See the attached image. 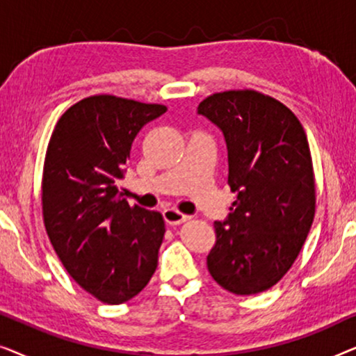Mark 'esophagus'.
<instances>
[{"label": "esophagus", "instance_id": "obj_1", "mask_svg": "<svg viewBox=\"0 0 356 356\" xmlns=\"http://www.w3.org/2000/svg\"><path fill=\"white\" fill-rule=\"evenodd\" d=\"M163 213V218H165V222L167 223H170V225H179V223H183V222H186V220H189V216H186V213H183V212H179V211H177V209H165V211L162 212Z\"/></svg>", "mask_w": 356, "mask_h": 356}]
</instances>
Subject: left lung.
I'll return each mask as SVG.
<instances>
[{"instance_id":"obj_1","label":"left lung","mask_w":356,"mask_h":356,"mask_svg":"<svg viewBox=\"0 0 356 356\" xmlns=\"http://www.w3.org/2000/svg\"><path fill=\"white\" fill-rule=\"evenodd\" d=\"M197 113L225 136L228 184L236 194L227 220L213 223L207 269L232 293H261L290 270L314 218L306 133L289 106L251 89L209 95Z\"/></svg>"}]
</instances>
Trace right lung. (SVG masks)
I'll list each match as a JSON object with an SVG mask.
<instances>
[{
	"instance_id": "add662e5",
	"label": "right lung",
	"mask_w": 356,
	"mask_h": 356,
	"mask_svg": "<svg viewBox=\"0 0 356 356\" xmlns=\"http://www.w3.org/2000/svg\"><path fill=\"white\" fill-rule=\"evenodd\" d=\"M165 111L159 104L92 95L61 115L48 143L45 230L67 274L102 303L131 300L157 269L162 213L129 206L116 183L136 136Z\"/></svg>"
}]
</instances>
